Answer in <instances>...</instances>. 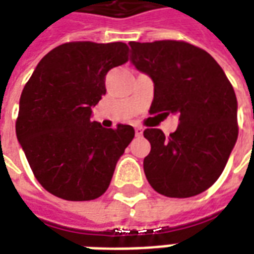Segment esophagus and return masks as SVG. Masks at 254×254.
I'll list each match as a JSON object with an SVG mask.
<instances>
[{
  "mask_svg": "<svg viewBox=\"0 0 254 254\" xmlns=\"http://www.w3.org/2000/svg\"><path fill=\"white\" fill-rule=\"evenodd\" d=\"M143 132H144V129L141 127H134V133H136V136H137V137H140V136L143 134Z\"/></svg>",
  "mask_w": 254,
  "mask_h": 254,
  "instance_id": "1",
  "label": "esophagus"
}]
</instances>
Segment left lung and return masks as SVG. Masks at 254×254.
<instances>
[{
  "label": "left lung",
  "instance_id": "8db88e82",
  "mask_svg": "<svg viewBox=\"0 0 254 254\" xmlns=\"http://www.w3.org/2000/svg\"><path fill=\"white\" fill-rule=\"evenodd\" d=\"M132 63L154 81L149 114H177L176 132L148 127L144 159L149 185L167 197L207 190L223 173L238 137L237 98L223 69L205 50L184 41L130 42Z\"/></svg>",
  "mask_w": 254,
  "mask_h": 254
}]
</instances>
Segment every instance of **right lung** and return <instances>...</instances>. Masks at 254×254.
<instances>
[{
    "mask_svg": "<svg viewBox=\"0 0 254 254\" xmlns=\"http://www.w3.org/2000/svg\"><path fill=\"white\" fill-rule=\"evenodd\" d=\"M129 60L127 43L67 42L47 53L20 96L16 134L34 176L67 201L100 197L134 137L130 125L91 121L106 74Z\"/></svg>",
    "mask_w": 254,
    "mask_h": 254,
    "instance_id": "add662e5",
    "label": "right lung"
}]
</instances>
